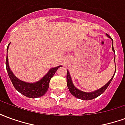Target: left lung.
Listing matches in <instances>:
<instances>
[{"instance_id": "1", "label": "left lung", "mask_w": 125, "mask_h": 125, "mask_svg": "<svg viewBox=\"0 0 125 125\" xmlns=\"http://www.w3.org/2000/svg\"><path fill=\"white\" fill-rule=\"evenodd\" d=\"M106 36H107L108 37H109V38L112 40V41H113V46H112V49H113V52H115V49H114V47H113V39L111 38V37H110V36L108 35V34H106ZM114 61H115V57ZM115 72H116V70H115V73H114V75H113V76L112 77V78L110 79V80H109V82L105 84L104 86H102V88H100V89L97 90H95V91H94V92H83V91H81V90H78V88H76V87L74 86V85L73 84V82H72V78H71L70 72H68V70H67V77H66V78H67V85H68V89H69V90H70V92L71 94H72L73 96H74L75 97H76V98H79V99L84 100H89L94 99V98H97L98 96H99L100 95H101V94L104 92L106 90L108 86H109V84H110V82H111V81H112L113 77L115 76Z\"/></svg>"}]
</instances>
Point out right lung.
I'll return each instance as SVG.
<instances>
[{
	"instance_id": "obj_1",
	"label": "right lung",
	"mask_w": 125,
	"mask_h": 125,
	"mask_svg": "<svg viewBox=\"0 0 125 125\" xmlns=\"http://www.w3.org/2000/svg\"><path fill=\"white\" fill-rule=\"evenodd\" d=\"M9 45L10 43L8 45V47H7L6 68H7L9 76L10 79L12 82L15 89L17 90L18 92H20L21 94H22L28 98H39V97L43 96L48 90L50 80L53 76L55 73L56 72L57 69L61 67L62 65L50 69L48 73H47L45 76H44L43 78L41 79L39 81L37 82L28 83V82L21 81L13 74L12 71L10 69L9 65L7 52H8Z\"/></svg>"
}]
</instances>
